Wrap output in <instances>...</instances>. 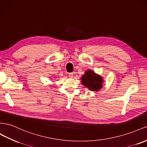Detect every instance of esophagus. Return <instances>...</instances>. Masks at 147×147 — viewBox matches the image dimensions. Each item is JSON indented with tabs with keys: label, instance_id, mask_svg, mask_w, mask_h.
<instances>
[{
	"label": "esophagus",
	"instance_id": "34e87169",
	"mask_svg": "<svg viewBox=\"0 0 147 147\" xmlns=\"http://www.w3.org/2000/svg\"><path fill=\"white\" fill-rule=\"evenodd\" d=\"M69 77L71 78H73V73H71L69 74Z\"/></svg>",
	"mask_w": 147,
	"mask_h": 147
}]
</instances>
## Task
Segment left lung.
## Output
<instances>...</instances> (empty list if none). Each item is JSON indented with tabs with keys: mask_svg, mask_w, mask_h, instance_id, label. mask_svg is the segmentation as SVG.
<instances>
[{
	"mask_svg": "<svg viewBox=\"0 0 147 147\" xmlns=\"http://www.w3.org/2000/svg\"><path fill=\"white\" fill-rule=\"evenodd\" d=\"M83 86L91 91L97 92L103 87L104 82L103 78L100 75L95 73L94 71L88 69L85 71L81 78Z\"/></svg>",
	"mask_w": 147,
	"mask_h": 147,
	"instance_id": "1",
	"label": "left lung"
}]
</instances>
